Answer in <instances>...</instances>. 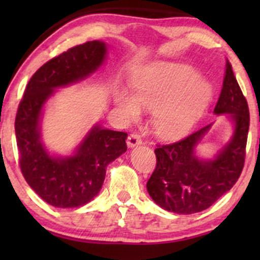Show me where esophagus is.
Masks as SVG:
<instances>
[{"mask_svg":"<svg viewBox=\"0 0 260 260\" xmlns=\"http://www.w3.org/2000/svg\"><path fill=\"white\" fill-rule=\"evenodd\" d=\"M126 143L130 148H134V147H136V145L141 144L142 143L141 135L137 133H133L131 135H129V137H127V140H126Z\"/></svg>","mask_w":260,"mask_h":260,"instance_id":"esophagus-1","label":"esophagus"}]
</instances>
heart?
<instances>
[{
  "instance_id": "heart-1",
  "label": "heart",
  "mask_w": 260,
  "mask_h": 260,
  "mask_svg": "<svg viewBox=\"0 0 260 260\" xmlns=\"http://www.w3.org/2000/svg\"><path fill=\"white\" fill-rule=\"evenodd\" d=\"M134 95L122 91L118 105L127 119H137L143 108L154 112V125L165 137L187 133L212 98V88L193 67L158 62L142 71L133 83Z\"/></svg>"
}]
</instances>
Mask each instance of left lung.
I'll list each match as a JSON object with an SVG mask.
<instances>
[{
    "instance_id": "1",
    "label": "left lung",
    "mask_w": 260,
    "mask_h": 260,
    "mask_svg": "<svg viewBox=\"0 0 260 260\" xmlns=\"http://www.w3.org/2000/svg\"><path fill=\"white\" fill-rule=\"evenodd\" d=\"M214 112L231 113L236 125L232 141L214 161H200L194 156V147L211 125L174 143L156 145V168L148 180L147 189L152 200L166 211L177 214L205 211L236 184L243 172L250 111L229 59Z\"/></svg>"
}]
</instances>
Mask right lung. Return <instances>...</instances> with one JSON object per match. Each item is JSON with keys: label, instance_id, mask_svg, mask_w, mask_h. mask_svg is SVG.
<instances>
[{"label": "right lung", "instance_id": "right-lung-1", "mask_svg": "<svg viewBox=\"0 0 260 260\" xmlns=\"http://www.w3.org/2000/svg\"><path fill=\"white\" fill-rule=\"evenodd\" d=\"M106 46L87 41L44 63L28 81L15 117L16 144L21 173L31 189L59 208L80 207L99 193L106 167L126 151V133L95 126L77 154L54 158L40 142L39 119L53 88L84 79L102 65Z\"/></svg>", "mask_w": 260, "mask_h": 260}]
</instances>
